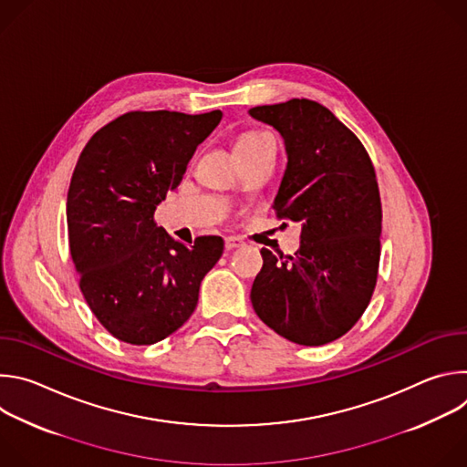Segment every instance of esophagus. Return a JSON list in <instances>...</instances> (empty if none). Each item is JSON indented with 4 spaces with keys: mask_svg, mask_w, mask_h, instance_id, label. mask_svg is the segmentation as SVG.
<instances>
[{
    "mask_svg": "<svg viewBox=\"0 0 467 467\" xmlns=\"http://www.w3.org/2000/svg\"><path fill=\"white\" fill-rule=\"evenodd\" d=\"M244 245V242L240 240V238H236V236H227L225 238V249H238V247H242Z\"/></svg>",
    "mask_w": 467,
    "mask_h": 467,
    "instance_id": "1",
    "label": "esophagus"
}]
</instances>
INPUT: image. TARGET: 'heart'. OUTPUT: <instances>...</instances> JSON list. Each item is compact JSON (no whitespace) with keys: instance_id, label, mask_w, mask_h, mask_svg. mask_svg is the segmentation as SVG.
<instances>
[{"instance_id":"b5f03b06","label":"heart","mask_w":467,"mask_h":467,"mask_svg":"<svg viewBox=\"0 0 467 467\" xmlns=\"http://www.w3.org/2000/svg\"><path fill=\"white\" fill-rule=\"evenodd\" d=\"M264 139H268V135H265V132H260V130H247V132H242V135H240L238 140H236V153H238V151H249V150H253V148L258 146Z\"/></svg>"}]
</instances>
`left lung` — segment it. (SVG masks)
I'll return each instance as SVG.
<instances>
[{
  "label": "left lung",
  "mask_w": 467,
  "mask_h": 467,
  "mask_svg": "<svg viewBox=\"0 0 467 467\" xmlns=\"http://www.w3.org/2000/svg\"><path fill=\"white\" fill-rule=\"evenodd\" d=\"M285 139L277 218L301 223L294 256L262 247L251 288L256 316L299 346L344 337L368 308L379 274L382 207L373 162L327 107L310 99L253 107Z\"/></svg>",
  "instance_id": "obj_1"
}]
</instances>
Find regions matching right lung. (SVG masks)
I'll return each mask as SVG.
<instances>
[{
    "mask_svg": "<svg viewBox=\"0 0 467 467\" xmlns=\"http://www.w3.org/2000/svg\"><path fill=\"white\" fill-rule=\"evenodd\" d=\"M220 119L222 110H130L79 155L66 202L70 254L87 305L119 342L151 346L175 332L223 253L220 236L186 247L155 223L157 205Z\"/></svg>",
    "mask_w": 467,
    "mask_h": 467,
    "instance_id": "obj_1",
    "label": "right lung"
}]
</instances>
